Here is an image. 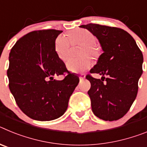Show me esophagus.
Wrapping results in <instances>:
<instances>
[{
	"mask_svg": "<svg viewBox=\"0 0 147 147\" xmlns=\"http://www.w3.org/2000/svg\"><path fill=\"white\" fill-rule=\"evenodd\" d=\"M85 78V74H81V75H80V80H84Z\"/></svg>",
	"mask_w": 147,
	"mask_h": 147,
	"instance_id": "obj_1",
	"label": "esophagus"
}]
</instances>
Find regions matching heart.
Returning <instances> with one entry per match:
<instances>
[{
    "mask_svg": "<svg viewBox=\"0 0 147 147\" xmlns=\"http://www.w3.org/2000/svg\"><path fill=\"white\" fill-rule=\"evenodd\" d=\"M70 43L71 45H81L80 54L82 56L89 54L96 58L99 55V51L95 45L96 37L86 29L74 30L69 33L67 37L59 36L54 44L55 51L62 60L65 61L68 57L70 53ZM67 69L72 72H82L91 66V61L88 57L81 58H70L66 63Z\"/></svg>",
    "mask_w": 147,
    "mask_h": 147,
    "instance_id": "1",
    "label": "heart"
}]
</instances>
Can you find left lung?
Wrapping results in <instances>:
<instances>
[{"instance_id":"8db88e82","label":"left lung","mask_w":147,"mask_h":147,"mask_svg":"<svg viewBox=\"0 0 147 147\" xmlns=\"http://www.w3.org/2000/svg\"><path fill=\"white\" fill-rule=\"evenodd\" d=\"M80 27L98 39L103 51L90 71L99 74L101 80L86 76L91 84L88 93L92 110L102 120H119L129 111L137 96L143 73L142 52L133 37L121 28L93 23Z\"/></svg>"}]
</instances>
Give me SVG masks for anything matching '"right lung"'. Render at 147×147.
Returning <instances> with one entry per match:
<instances>
[{
    "mask_svg": "<svg viewBox=\"0 0 147 147\" xmlns=\"http://www.w3.org/2000/svg\"><path fill=\"white\" fill-rule=\"evenodd\" d=\"M62 32L54 29L30 32L18 40L9 54L10 91L20 110L34 120L51 121L62 116L80 82L55 51V40ZM64 72L67 75L62 80L53 78Z\"/></svg>",
    "mask_w": 147,
    "mask_h": 147,
    "instance_id": "add662e5",
    "label": "right lung"
}]
</instances>
